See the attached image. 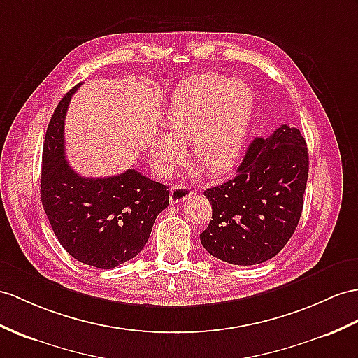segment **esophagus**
<instances>
[{"label": "esophagus", "instance_id": "1", "mask_svg": "<svg viewBox=\"0 0 358 358\" xmlns=\"http://www.w3.org/2000/svg\"><path fill=\"white\" fill-rule=\"evenodd\" d=\"M191 194H193V191H191L188 185L174 184L170 189V200L171 203H180V202H185L187 199H189Z\"/></svg>", "mask_w": 358, "mask_h": 358}]
</instances>
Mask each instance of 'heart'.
I'll list each match as a JSON object with an SVG mask.
<instances>
[{
    "mask_svg": "<svg viewBox=\"0 0 358 358\" xmlns=\"http://www.w3.org/2000/svg\"><path fill=\"white\" fill-rule=\"evenodd\" d=\"M254 92L241 80L222 74L189 78L174 94L165 115L169 130L152 144L153 162L167 170L185 153L191 138L193 155L213 174L228 171L240 158L254 112Z\"/></svg>",
    "mask_w": 358,
    "mask_h": 358,
    "instance_id": "heart-1",
    "label": "heart"
}]
</instances>
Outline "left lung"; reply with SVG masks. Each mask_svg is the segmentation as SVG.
Here are the masks:
<instances>
[{
  "label": "left lung",
  "mask_w": 358,
  "mask_h": 358,
  "mask_svg": "<svg viewBox=\"0 0 358 358\" xmlns=\"http://www.w3.org/2000/svg\"><path fill=\"white\" fill-rule=\"evenodd\" d=\"M308 179L307 143L299 129L282 124L255 138L237 176L208 188L213 220L200 241L213 257L235 266L273 258L299 223Z\"/></svg>",
  "instance_id": "8db88e82"
}]
</instances>
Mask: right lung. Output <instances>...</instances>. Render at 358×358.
<instances>
[{"label": "right lung", "instance_id": "add662e5", "mask_svg": "<svg viewBox=\"0 0 358 358\" xmlns=\"http://www.w3.org/2000/svg\"><path fill=\"white\" fill-rule=\"evenodd\" d=\"M82 83L66 92L43 139L41 200L56 237L69 255L97 268L135 258L156 217L169 206V187L129 169L110 178H83L65 158V113Z\"/></svg>", "mask_w": 358, "mask_h": 358}]
</instances>
